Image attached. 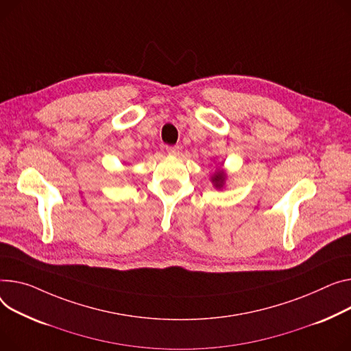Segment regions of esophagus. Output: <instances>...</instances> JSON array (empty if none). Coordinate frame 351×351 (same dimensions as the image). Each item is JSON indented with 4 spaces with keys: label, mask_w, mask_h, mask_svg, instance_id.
Segmentation results:
<instances>
[{
    "label": "esophagus",
    "mask_w": 351,
    "mask_h": 351,
    "mask_svg": "<svg viewBox=\"0 0 351 351\" xmlns=\"http://www.w3.org/2000/svg\"><path fill=\"white\" fill-rule=\"evenodd\" d=\"M179 149H180V148H179L178 145H175V147H167V152H168L169 155H173V156L179 154Z\"/></svg>",
    "instance_id": "esophagus-1"
}]
</instances>
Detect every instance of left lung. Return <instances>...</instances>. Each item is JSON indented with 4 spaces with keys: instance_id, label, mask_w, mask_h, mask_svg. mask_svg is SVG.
Here are the masks:
<instances>
[{
    "instance_id": "1",
    "label": "left lung",
    "mask_w": 351,
    "mask_h": 351,
    "mask_svg": "<svg viewBox=\"0 0 351 351\" xmlns=\"http://www.w3.org/2000/svg\"><path fill=\"white\" fill-rule=\"evenodd\" d=\"M226 179H227V173L221 169V167L212 175V178H210V180H212V183H213L216 189H223L224 188Z\"/></svg>"
}]
</instances>
